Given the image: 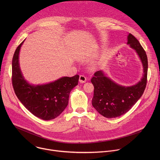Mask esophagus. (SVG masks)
Wrapping results in <instances>:
<instances>
[{"instance_id": "34e87169", "label": "esophagus", "mask_w": 160, "mask_h": 160, "mask_svg": "<svg viewBox=\"0 0 160 160\" xmlns=\"http://www.w3.org/2000/svg\"><path fill=\"white\" fill-rule=\"evenodd\" d=\"M86 77L84 75H80L79 77V82L80 83H85L86 82Z\"/></svg>"}]
</instances>
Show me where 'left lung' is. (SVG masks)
Wrapping results in <instances>:
<instances>
[{
    "instance_id": "left-lung-1",
    "label": "left lung",
    "mask_w": 160,
    "mask_h": 160,
    "mask_svg": "<svg viewBox=\"0 0 160 160\" xmlns=\"http://www.w3.org/2000/svg\"><path fill=\"white\" fill-rule=\"evenodd\" d=\"M127 43L139 56L144 67V75L135 85L123 87L106 77L102 71H98L91 78L94 87L92 100L93 107L101 115L108 118L120 117L128 112L142 96L147 84L148 57L139 40L129 33Z\"/></svg>"
}]
</instances>
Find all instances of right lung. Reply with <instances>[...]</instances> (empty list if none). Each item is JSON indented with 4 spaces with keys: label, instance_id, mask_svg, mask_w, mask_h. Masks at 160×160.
I'll return each mask as SVG.
<instances>
[{
    "label": "right lung",
    "instance_id": "right-lung-1",
    "mask_svg": "<svg viewBox=\"0 0 160 160\" xmlns=\"http://www.w3.org/2000/svg\"><path fill=\"white\" fill-rule=\"evenodd\" d=\"M22 41L16 48L12 61V83L14 92L23 106L43 120L56 118L68 104L71 90L78 85L79 75L62 77L42 85H32L22 77L19 65V52Z\"/></svg>",
    "mask_w": 160,
    "mask_h": 160
}]
</instances>
